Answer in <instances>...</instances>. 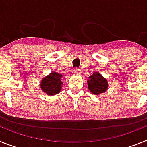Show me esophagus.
<instances>
[{
    "mask_svg": "<svg viewBox=\"0 0 147 147\" xmlns=\"http://www.w3.org/2000/svg\"><path fill=\"white\" fill-rule=\"evenodd\" d=\"M73 74H80V70L78 69V68H76V67H75V68H74V70H73Z\"/></svg>",
    "mask_w": 147,
    "mask_h": 147,
    "instance_id": "34e87169",
    "label": "esophagus"
}]
</instances>
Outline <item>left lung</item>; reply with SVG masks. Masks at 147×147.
<instances>
[{
  "label": "left lung",
  "instance_id": "1",
  "mask_svg": "<svg viewBox=\"0 0 147 147\" xmlns=\"http://www.w3.org/2000/svg\"><path fill=\"white\" fill-rule=\"evenodd\" d=\"M88 89L90 91L95 95H98L99 93L106 91L108 87L107 81L100 74L97 72L93 73L89 77L88 80Z\"/></svg>",
  "mask_w": 147,
  "mask_h": 147
}]
</instances>
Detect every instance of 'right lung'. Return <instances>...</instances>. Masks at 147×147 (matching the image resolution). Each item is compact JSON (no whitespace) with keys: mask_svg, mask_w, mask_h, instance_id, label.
Returning a JSON list of instances; mask_svg holds the SVG:
<instances>
[{"mask_svg":"<svg viewBox=\"0 0 147 147\" xmlns=\"http://www.w3.org/2000/svg\"><path fill=\"white\" fill-rule=\"evenodd\" d=\"M62 75L57 73L52 72L42 79L40 86L41 88L48 95H55L60 92L62 82L61 81Z\"/></svg>","mask_w":147,"mask_h":147,"instance_id":"add662e5","label":"right lung"}]
</instances>
